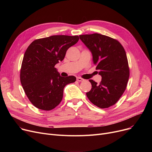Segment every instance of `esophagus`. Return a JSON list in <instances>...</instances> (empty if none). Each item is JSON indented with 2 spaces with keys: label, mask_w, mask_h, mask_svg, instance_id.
<instances>
[{
  "label": "esophagus",
  "mask_w": 152,
  "mask_h": 152,
  "mask_svg": "<svg viewBox=\"0 0 152 152\" xmlns=\"http://www.w3.org/2000/svg\"><path fill=\"white\" fill-rule=\"evenodd\" d=\"M76 80H77V81H79V82H83V81H84V79H83V78H81V77H77L76 78Z\"/></svg>",
  "instance_id": "esophagus-1"
}]
</instances>
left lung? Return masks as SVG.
<instances>
[{"label":"left lung","mask_w":152,"mask_h":152,"mask_svg":"<svg viewBox=\"0 0 152 152\" xmlns=\"http://www.w3.org/2000/svg\"><path fill=\"white\" fill-rule=\"evenodd\" d=\"M79 38L91 52L102 76L99 84L90 79L92 89L87 97L95 106L108 108L120 99L128 82L129 68L124 47L117 40L98 33L80 35Z\"/></svg>","instance_id":"left-lung-1"}]
</instances>
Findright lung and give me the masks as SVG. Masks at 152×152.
Returning <instances> with one entry per match:
<instances>
[{
  "mask_svg": "<svg viewBox=\"0 0 152 152\" xmlns=\"http://www.w3.org/2000/svg\"><path fill=\"white\" fill-rule=\"evenodd\" d=\"M79 39L78 36L55 35L36 39L28 46L21 64L20 81L36 108L45 111L55 108L63 99L64 87L76 81L74 76H61L55 65Z\"/></svg>",
  "mask_w": 152,
  "mask_h": 152,
  "instance_id": "add662e5",
  "label": "right lung"
}]
</instances>
